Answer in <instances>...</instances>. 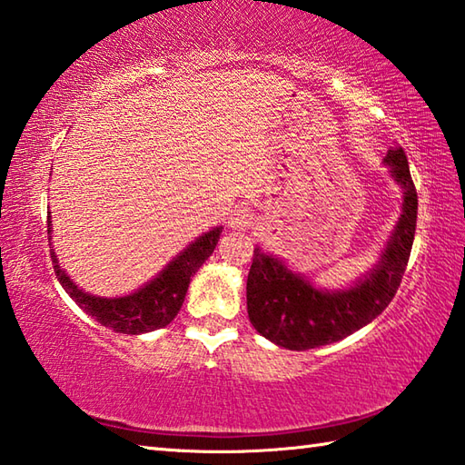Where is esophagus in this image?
<instances>
[{
  "mask_svg": "<svg viewBox=\"0 0 465 465\" xmlns=\"http://www.w3.org/2000/svg\"><path fill=\"white\" fill-rule=\"evenodd\" d=\"M229 226L232 231H249L255 226V213L247 206H236L229 216Z\"/></svg>",
  "mask_w": 465,
  "mask_h": 465,
  "instance_id": "obj_1",
  "label": "esophagus"
}]
</instances>
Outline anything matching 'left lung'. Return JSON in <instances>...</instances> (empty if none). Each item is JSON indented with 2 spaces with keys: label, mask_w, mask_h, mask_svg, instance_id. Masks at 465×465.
<instances>
[{
  "label": "left lung",
  "mask_w": 465,
  "mask_h": 465,
  "mask_svg": "<svg viewBox=\"0 0 465 465\" xmlns=\"http://www.w3.org/2000/svg\"><path fill=\"white\" fill-rule=\"evenodd\" d=\"M402 192L401 216L376 265L341 289L318 287L285 261L255 247L247 279L249 320L261 336L287 350H310L354 334L395 297L409 262L417 226V190L402 147L384 157Z\"/></svg>",
  "instance_id": "1"
}]
</instances>
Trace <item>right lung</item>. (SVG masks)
<instances>
[{
  "instance_id": "add662e5",
  "label": "right lung",
  "mask_w": 465,
  "mask_h": 465,
  "mask_svg": "<svg viewBox=\"0 0 465 465\" xmlns=\"http://www.w3.org/2000/svg\"><path fill=\"white\" fill-rule=\"evenodd\" d=\"M52 221L48 214V234H52ZM223 226H214L213 231L203 232L196 241H192L186 249L180 251L160 273L134 292L124 295H94L78 287L66 271L58 265L54 249H50L54 273L64 292L73 297L78 308L94 318L101 326L119 334H147L160 330L176 318L183 297L188 293L190 279L203 267V262L213 255ZM52 241V236H48Z\"/></svg>"
}]
</instances>
